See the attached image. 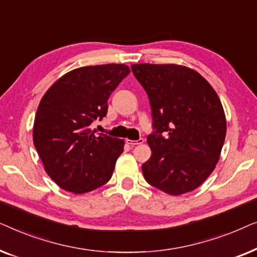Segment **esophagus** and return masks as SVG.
Instances as JSON below:
<instances>
[{"label":"esophagus","instance_id":"obj_1","mask_svg":"<svg viewBox=\"0 0 257 257\" xmlns=\"http://www.w3.org/2000/svg\"><path fill=\"white\" fill-rule=\"evenodd\" d=\"M126 143H127L131 147H135L137 145H140V144H143L144 139H139V140H130V139H127V140H126Z\"/></svg>","mask_w":257,"mask_h":257}]
</instances>
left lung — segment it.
<instances>
[{
    "mask_svg": "<svg viewBox=\"0 0 257 257\" xmlns=\"http://www.w3.org/2000/svg\"><path fill=\"white\" fill-rule=\"evenodd\" d=\"M152 107V156L142 170L150 185L171 195L198 188L215 168L226 138V115L212 85L178 64H132Z\"/></svg>",
    "mask_w": 257,
    "mask_h": 257,
    "instance_id": "left-lung-1",
    "label": "left lung"
}]
</instances>
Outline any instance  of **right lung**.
I'll list each match as a JSON object with an SVG mask.
<instances>
[{
    "label": "right lung",
    "mask_w": 257,
    "mask_h": 257,
    "mask_svg": "<svg viewBox=\"0 0 257 257\" xmlns=\"http://www.w3.org/2000/svg\"><path fill=\"white\" fill-rule=\"evenodd\" d=\"M130 73L125 64L83 66L49 87L34 121V145L49 177L65 191L82 194L106 184L124 140L91 130L107 113V99Z\"/></svg>",
    "instance_id": "right-lung-1"
}]
</instances>
